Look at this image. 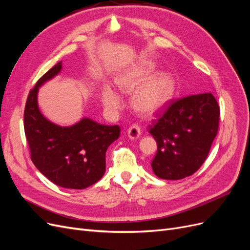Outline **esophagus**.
Masks as SVG:
<instances>
[{
	"instance_id": "34e87169",
	"label": "esophagus",
	"mask_w": 250,
	"mask_h": 250,
	"mask_svg": "<svg viewBox=\"0 0 250 250\" xmlns=\"http://www.w3.org/2000/svg\"><path fill=\"white\" fill-rule=\"evenodd\" d=\"M141 135V127L138 124H133L128 128V137L131 140H137Z\"/></svg>"
}]
</instances>
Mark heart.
I'll list each match as a JSON object with an SVG mask.
<instances>
[{"instance_id": "1", "label": "heart", "mask_w": 250, "mask_h": 250, "mask_svg": "<svg viewBox=\"0 0 250 250\" xmlns=\"http://www.w3.org/2000/svg\"><path fill=\"white\" fill-rule=\"evenodd\" d=\"M154 74V63L145 62L125 71L116 78L117 85L122 92L130 94L138 89L133 95L132 103L135 109L145 115H151L161 109L171 99L175 89V82L168 73L157 75L147 83ZM101 100L105 108L111 112H116L123 106V98L110 86L103 87Z\"/></svg>"}]
</instances>
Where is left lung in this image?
<instances>
[{"label": "left lung", "mask_w": 250, "mask_h": 250, "mask_svg": "<svg viewBox=\"0 0 250 250\" xmlns=\"http://www.w3.org/2000/svg\"><path fill=\"white\" fill-rule=\"evenodd\" d=\"M156 116L149 126L157 144L151 163L154 174L169 180L191 176L207 160L218 132L220 107L215 97L204 93L171 100Z\"/></svg>", "instance_id": "8db88e82"}]
</instances>
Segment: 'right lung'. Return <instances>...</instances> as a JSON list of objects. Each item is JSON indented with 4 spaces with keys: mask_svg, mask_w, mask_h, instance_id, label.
<instances>
[{
    "mask_svg": "<svg viewBox=\"0 0 250 250\" xmlns=\"http://www.w3.org/2000/svg\"><path fill=\"white\" fill-rule=\"evenodd\" d=\"M62 62L50 69L30 90L24 112L26 139L35 167L53 184L81 190L99 181L105 173V154L120 137L118 125H101L83 118L62 127L42 116L37 104L39 88L62 71Z\"/></svg>",
    "mask_w": 250,
    "mask_h": 250,
    "instance_id": "right-lung-1",
    "label": "right lung"
}]
</instances>
